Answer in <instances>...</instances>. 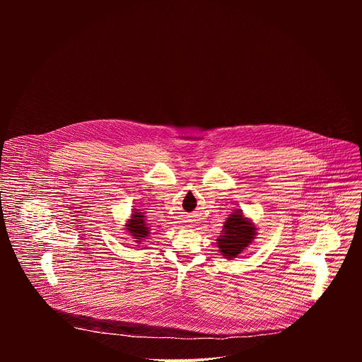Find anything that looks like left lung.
<instances>
[{"instance_id": "left-lung-1", "label": "left lung", "mask_w": 362, "mask_h": 362, "mask_svg": "<svg viewBox=\"0 0 362 362\" xmlns=\"http://www.w3.org/2000/svg\"><path fill=\"white\" fill-rule=\"evenodd\" d=\"M255 236L256 228L252 221L245 218L242 211H235L226 219L221 238L216 239L219 252L228 259H232L252 243Z\"/></svg>"}]
</instances>
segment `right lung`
<instances>
[{
	"mask_svg": "<svg viewBox=\"0 0 362 362\" xmlns=\"http://www.w3.org/2000/svg\"><path fill=\"white\" fill-rule=\"evenodd\" d=\"M126 229L130 233V236L136 239V242H141L150 233L148 232L150 229L147 228V225L144 222V216L141 215V212H134L132 215V218L126 223Z\"/></svg>",
	"mask_w": 362,
	"mask_h": 362,
	"instance_id": "1",
	"label": "right lung"
}]
</instances>
